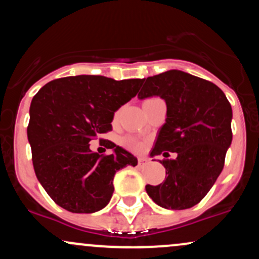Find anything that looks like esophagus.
Returning <instances> with one entry per match:
<instances>
[{"mask_svg": "<svg viewBox=\"0 0 259 259\" xmlns=\"http://www.w3.org/2000/svg\"><path fill=\"white\" fill-rule=\"evenodd\" d=\"M138 163H139V166H145V164L149 163V160H147L146 157H139Z\"/></svg>", "mask_w": 259, "mask_h": 259, "instance_id": "34e87169", "label": "esophagus"}]
</instances>
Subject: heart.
I'll return each instance as SVG.
<instances>
[{"instance_id":"heart-1","label":"heart","mask_w":259,"mask_h":259,"mask_svg":"<svg viewBox=\"0 0 259 259\" xmlns=\"http://www.w3.org/2000/svg\"><path fill=\"white\" fill-rule=\"evenodd\" d=\"M123 145L133 152H143L145 150V146H146L144 140L134 138V136H126L123 140Z\"/></svg>"}]
</instances>
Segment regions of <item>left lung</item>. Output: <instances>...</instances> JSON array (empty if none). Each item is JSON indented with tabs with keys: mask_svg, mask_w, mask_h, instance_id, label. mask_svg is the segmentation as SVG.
<instances>
[{
	"mask_svg": "<svg viewBox=\"0 0 259 259\" xmlns=\"http://www.w3.org/2000/svg\"><path fill=\"white\" fill-rule=\"evenodd\" d=\"M160 96L166 101L167 118L151 156L177 152L162 160L167 177L146 192L164 209L183 210L197 205L225 163L232 141L231 104L217 84L183 71L171 70L147 77L139 98Z\"/></svg>",
	"mask_w": 259,
	"mask_h": 259,
	"instance_id": "obj_1",
	"label": "left lung"
}]
</instances>
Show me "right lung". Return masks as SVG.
Wrapping results in <instances>:
<instances>
[{"label":"right lung","instance_id":"1","mask_svg":"<svg viewBox=\"0 0 259 259\" xmlns=\"http://www.w3.org/2000/svg\"><path fill=\"white\" fill-rule=\"evenodd\" d=\"M141 83L140 78L70 76L54 79L34 96L27 129L34 171L59 206L78 214L103 209L114 192L116 171L138 164L112 141H106L112 155L92 152L90 141L112 130L114 112L135 97Z\"/></svg>","mask_w":259,"mask_h":259}]
</instances>
